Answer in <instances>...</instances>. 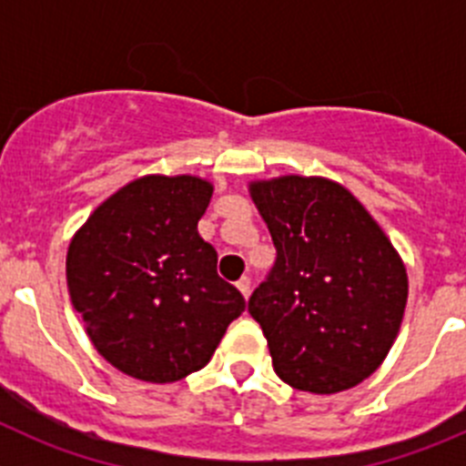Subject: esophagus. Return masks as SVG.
<instances>
[{
    "instance_id": "34e87169",
    "label": "esophagus",
    "mask_w": 466,
    "mask_h": 466,
    "mask_svg": "<svg viewBox=\"0 0 466 466\" xmlns=\"http://www.w3.org/2000/svg\"><path fill=\"white\" fill-rule=\"evenodd\" d=\"M238 289H240V294L245 296V299H249V294H252V279L249 278L238 279Z\"/></svg>"
}]
</instances>
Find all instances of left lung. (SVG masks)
I'll list each match as a JSON object with an SVG mask.
<instances>
[{"mask_svg":"<svg viewBox=\"0 0 466 466\" xmlns=\"http://www.w3.org/2000/svg\"><path fill=\"white\" fill-rule=\"evenodd\" d=\"M275 245L270 273L249 299L287 385L343 392L392 348L409 278L392 242L348 188L322 177L249 187Z\"/></svg>","mask_w":466,"mask_h":466,"instance_id":"obj_1","label":"left lung"}]
</instances>
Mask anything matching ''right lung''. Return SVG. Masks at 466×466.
<instances>
[{
	"mask_svg": "<svg viewBox=\"0 0 466 466\" xmlns=\"http://www.w3.org/2000/svg\"><path fill=\"white\" fill-rule=\"evenodd\" d=\"M212 184L142 177L88 217L67 252V287L95 350L126 376L175 382L203 369L245 299L198 236Z\"/></svg>",
	"mask_w": 466,
	"mask_h": 466,
	"instance_id": "1",
	"label": "right lung"
}]
</instances>
